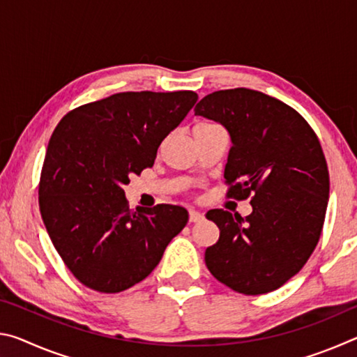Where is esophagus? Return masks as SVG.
Returning a JSON list of instances; mask_svg holds the SVG:
<instances>
[{
    "mask_svg": "<svg viewBox=\"0 0 357 357\" xmlns=\"http://www.w3.org/2000/svg\"><path fill=\"white\" fill-rule=\"evenodd\" d=\"M203 213H200V211H195V209H190L189 211V220L190 222H200L203 220Z\"/></svg>",
    "mask_w": 357,
    "mask_h": 357,
    "instance_id": "34e87169",
    "label": "esophagus"
}]
</instances>
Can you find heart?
<instances>
[{
  "mask_svg": "<svg viewBox=\"0 0 357 357\" xmlns=\"http://www.w3.org/2000/svg\"><path fill=\"white\" fill-rule=\"evenodd\" d=\"M200 126H209V124H200Z\"/></svg>",
  "mask_w": 357,
  "mask_h": 357,
  "instance_id": "1",
  "label": "heart"
}]
</instances>
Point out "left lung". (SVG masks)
Instances as JSON below:
<instances>
[{
	"mask_svg": "<svg viewBox=\"0 0 357 357\" xmlns=\"http://www.w3.org/2000/svg\"><path fill=\"white\" fill-rule=\"evenodd\" d=\"M195 114L222 124L231 138L223 173L228 195H252L247 217L208 211L220 236L204 261L234 291H274L299 273L321 234L329 200L321 144L298 112L255 89L208 94Z\"/></svg>",
	"mask_w": 357,
	"mask_h": 357,
	"instance_id": "1",
	"label": "left lung"
}]
</instances>
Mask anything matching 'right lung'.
Instances as JSON below:
<instances>
[{
    "label": "right lung",
    "mask_w": 357,
    "mask_h": 357,
    "mask_svg": "<svg viewBox=\"0 0 357 357\" xmlns=\"http://www.w3.org/2000/svg\"><path fill=\"white\" fill-rule=\"evenodd\" d=\"M197 99L193 91L118 93L59 121L42 167L39 206L56 252L83 285L100 293L134 287L185 227L183 206L129 209L124 185L154 165L160 143Z\"/></svg>",
    "instance_id": "obj_1"
}]
</instances>
